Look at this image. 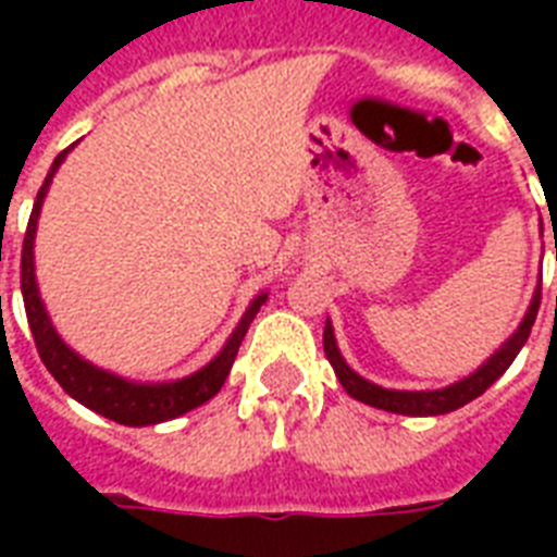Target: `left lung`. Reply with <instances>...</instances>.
Wrapping results in <instances>:
<instances>
[{"label": "left lung", "mask_w": 557, "mask_h": 557, "mask_svg": "<svg viewBox=\"0 0 557 557\" xmlns=\"http://www.w3.org/2000/svg\"><path fill=\"white\" fill-rule=\"evenodd\" d=\"M537 306H541V288L532 297V306H529L527 318L518 326V332L511 335L506 344H503L497 352H494L488 361H485L474 375L457 381L445 389H422V393H407V389H384L379 384H370L367 379H361L358 372H352L347 367V361L341 358L338 347H335V335H332V323L326 321V330H323V352L330 358L332 370L338 375V381L344 384L349 396L364 401L370 407H379V410H389V413H405V416H442L457 410V407L474 401L476 396H483L485 389L492 387L494 381L500 379L503 372L509 370L511 361L518 358V352L523 349V344L529 341V332L535 326Z\"/></svg>", "instance_id": "1"}]
</instances>
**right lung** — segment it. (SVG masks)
<instances>
[{
	"label": "right lung",
	"mask_w": 557,
	"mask_h": 557,
	"mask_svg": "<svg viewBox=\"0 0 557 557\" xmlns=\"http://www.w3.org/2000/svg\"><path fill=\"white\" fill-rule=\"evenodd\" d=\"M69 150H72V147H65V150L54 159L51 170H48L46 182H42V187H39L37 193V201H34V210H30L28 227H25V239H22V300H25V314H28V326L30 335H34V344H37L39 358H42L46 370L54 375L57 384H60L69 396L77 398L81 405H86L89 410H95V413L107 416L112 422L129 424V428H144V424H159L168 422V419H176V416L187 413L193 407L205 405L208 398H213L219 389H222L227 372H231V364H234L236 352H239V344H243L245 332L251 326L253 314L260 312V306L265 304V295H260L251 306H248V312H245V318L239 321L236 332L225 344V349H222L205 370L193 372V375H187V379L182 381H173V384H133V381L117 379L112 372L98 370V367H91L89 361H83L81 356H74L72 349L57 338L54 326L48 321L46 309H42V300H39L37 280H34V231H37L39 208H42L48 185H51V178H54L57 168H60L65 156H69Z\"/></svg>",
	"instance_id": "right-lung-1"
}]
</instances>
